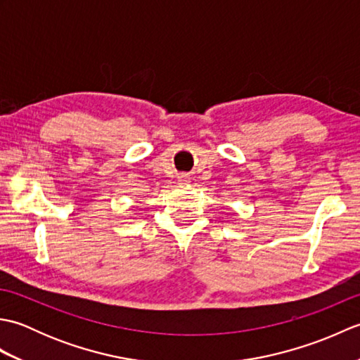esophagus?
<instances>
[{
	"mask_svg": "<svg viewBox=\"0 0 360 360\" xmlns=\"http://www.w3.org/2000/svg\"><path fill=\"white\" fill-rule=\"evenodd\" d=\"M187 179H188V178H187L186 174H181V176H179V182H186Z\"/></svg>",
	"mask_w": 360,
	"mask_h": 360,
	"instance_id": "34e87169",
	"label": "esophagus"
}]
</instances>
